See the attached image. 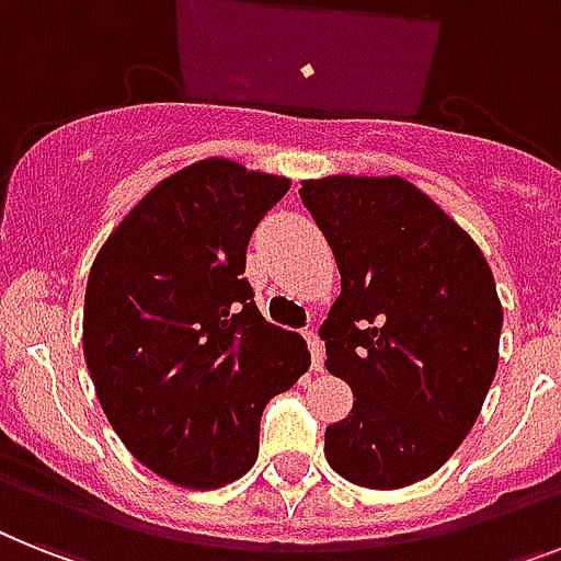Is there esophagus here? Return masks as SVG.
Segmentation results:
<instances>
[{"instance_id":"1","label":"esophagus","mask_w":561,"mask_h":561,"mask_svg":"<svg viewBox=\"0 0 561 561\" xmlns=\"http://www.w3.org/2000/svg\"><path fill=\"white\" fill-rule=\"evenodd\" d=\"M304 337H307L309 355H312V369H314V373H321V369H323V341L318 337V332H314V330L304 332Z\"/></svg>"}]
</instances>
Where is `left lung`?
Listing matches in <instances>:
<instances>
[{"instance_id": "obj_1", "label": "left lung", "mask_w": 561, "mask_h": 561, "mask_svg": "<svg viewBox=\"0 0 561 561\" xmlns=\"http://www.w3.org/2000/svg\"><path fill=\"white\" fill-rule=\"evenodd\" d=\"M300 201L335 254L341 295L318 332L353 413L327 427L337 476L396 490L436 473L479 419L502 304L470 234L401 178H323Z\"/></svg>"}]
</instances>
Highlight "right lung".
<instances>
[{
    "label": "right lung",
    "mask_w": 561,
    "mask_h": 561,
    "mask_svg": "<svg viewBox=\"0 0 561 561\" xmlns=\"http://www.w3.org/2000/svg\"><path fill=\"white\" fill-rule=\"evenodd\" d=\"M289 180L201 160L142 197L85 286L88 373L137 461L194 490L257 458L263 407L309 369L298 332L270 323L247 272L252 231Z\"/></svg>",
    "instance_id": "add662e5"
}]
</instances>
